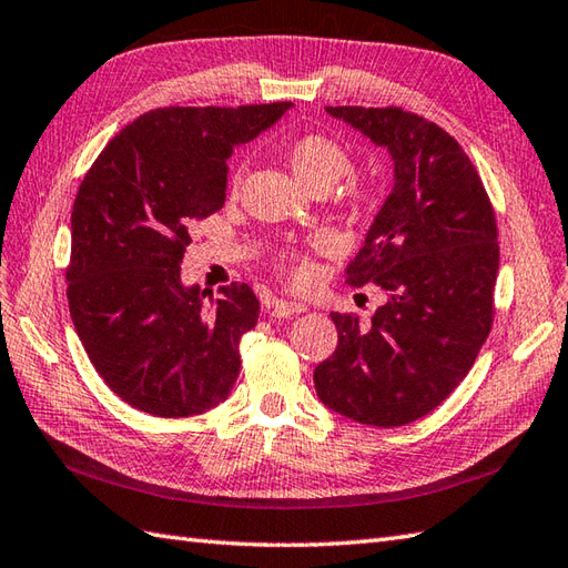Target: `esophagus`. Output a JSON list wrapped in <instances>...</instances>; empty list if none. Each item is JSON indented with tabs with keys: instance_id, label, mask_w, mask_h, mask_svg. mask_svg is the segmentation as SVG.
<instances>
[{
	"instance_id": "34e87169",
	"label": "esophagus",
	"mask_w": 568,
	"mask_h": 568,
	"mask_svg": "<svg viewBox=\"0 0 568 568\" xmlns=\"http://www.w3.org/2000/svg\"><path fill=\"white\" fill-rule=\"evenodd\" d=\"M267 311L274 318H292V316H298V313H306V306L294 304V301H272Z\"/></svg>"
}]
</instances>
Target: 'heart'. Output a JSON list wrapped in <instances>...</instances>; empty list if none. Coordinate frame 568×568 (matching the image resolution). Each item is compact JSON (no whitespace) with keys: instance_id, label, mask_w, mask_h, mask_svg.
Here are the masks:
<instances>
[{"instance_id":"obj_1","label":"heart","mask_w":568,"mask_h":568,"mask_svg":"<svg viewBox=\"0 0 568 568\" xmlns=\"http://www.w3.org/2000/svg\"><path fill=\"white\" fill-rule=\"evenodd\" d=\"M286 162L294 170L296 178L311 189H331L339 180H345L355 170V160H352L349 150L337 141V138L327 133H301L292 143L286 145ZM243 182V165H237L231 174V192H237ZM345 201L352 209H369L376 201V192L372 184L364 182H347L345 186ZM280 270L292 280L294 284H304L308 280V264L296 250H282L276 255Z\"/></svg>"}]
</instances>
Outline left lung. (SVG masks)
Wrapping results in <instances>:
<instances>
[{
    "label": "left lung",
    "instance_id": "1",
    "mask_svg": "<svg viewBox=\"0 0 568 568\" xmlns=\"http://www.w3.org/2000/svg\"><path fill=\"white\" fill-rule=\"evenodd\" d=\"M390 150L394 192L347 267L352 286L376 284L386 304L367 325L331 313L337 347L313 372L327 408L362 425L398 427L455 390L494 327L498 225L462 145L400 106H327Z\"/></svg>",
    "mask_w": 568,
    "mask_h": 568
}]
</instances>
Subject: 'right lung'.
<instances>
[{"label":"right lung","mask_w":568,"mask_h":568,"mask_svg":"<svg viewBox=\"0 0 568 568\" xmlns=\"http://www.w3.org/2000/svg\"><path fill=\"white\" fill-rule=\"evenodd\" d=\"M292 106H165L106 143L72 206L70 316L97 374L123 403L189 418L229 398L241 339L260 316L247 284L184 288L196 223L223 209L233 145Z\"/></svg>","instance_id":"1"}]
</instances>
